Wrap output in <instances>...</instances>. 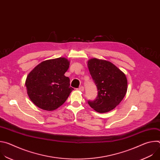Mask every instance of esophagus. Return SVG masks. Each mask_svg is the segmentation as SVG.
Returning a JSON list of instances; mask_svg holds the SVG:
<instances>
[{"label":"esophagus","mask_w":160,"mask_h":160,"mask_svg":"<svg viewBox=\"0 0 160 160\" xmlns=\"http://www.w3.org/2000/svg\"><path fill=\"white\" fill-rule=\"evenodd\" d=\"M77 90L81 91V92H83V91L84 90V87H83V86H80V87H78V88H77Z\"/></svg>","instance_id":"1"}]
</instances>
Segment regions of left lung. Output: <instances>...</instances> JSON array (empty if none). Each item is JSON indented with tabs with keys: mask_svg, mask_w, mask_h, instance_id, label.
Listing matches in <instances>:
<instances>
[{
	"mask_svg": "<svg viewBox=\"0 0 160 160\" xmlns=\"http://www.w3.org/2000/svg\"><path fill=\"white\" fill-rule=\"evenodd\" d=\"M88 68L98 88V96L93 101H88V104L101 113L113 109L126 94L125 75L111 62L96 58L88 61Z\"/></svg>",
	"mask_w": 160,
	"mask_h": 160,
	"instance_id": "obj_1",
	"label": "left lung"
}]
</instances>
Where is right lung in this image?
<instances>
[{"label":"right lung","instance_id":"1","mask_svg":"<svg viewBox=\"0 0 160 160\" xmlns=\"http://www.w3.org/2000/svg\"><path fill=\"white\" fill-rule=\"evenodd\" d=\"M70 62L64 58L46 60L28 74L25 85L30 100L38 108L52 111L66 101L73 88L64 73Z\"/></svg>","mask_w":160,"mask_h":160}]
</instances>
